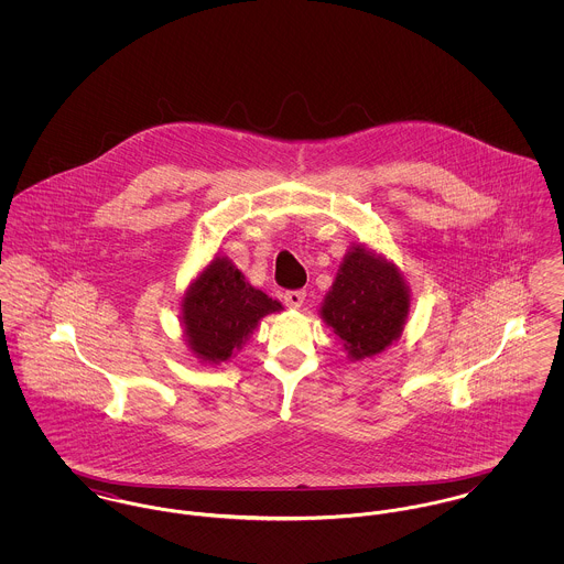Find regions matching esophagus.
Wrapping results in <instances>:
<instances>
[{
    "instance_id": "34e87169",
    "label": "esophagus",
    "mask_w": 564,
    "mask_h": 564,
    "mask_svg": "<svg viewBox=\"0 0 564 564\" xmlns=\"http://www.w3.org/2000/svg\"><path fill=\"white\" fill-rule=\"evenodd\" d=\"M304 300H306V291H302V289H297V291H286V293H284V304H286L289 308H300V306L304 304Z\"/></svg>"
}]
</instances>
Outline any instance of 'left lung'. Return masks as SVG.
<instances>
[{
    "instance_id": "1",
    "label": "left lung",
    "mask_w": 564,
    "mask_h": 564,
    "mask_svg": "<svg viewBox=\"0 0 564 564\" xmlns=\"http://www.w3.org/2000/svg\"><path fill=\"white\" fill-rule=\"evenodd\" d=\"M408 304V291L395 267L365 247H354L325 297L322 315L349 356L358 360L380 354L402 334Z\"/></svg>"
}]
</instances>
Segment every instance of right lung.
<instances>
[{"mask_svg": "<svg viewBox=\"0 0 564 564\" xmlns=\"http://www.w3.org/2000/svg\"><path fill=\"white\" fill-rule=\"evenodd\" d=\"M282 306L245 282L226 258H215L195 280L182 304L191 349L210 362H221L239 349L264 315Z\"/></svg>", "mask_w": 564, "mask_h": 564, "instance_id": "add662e5", "label": "right lung"}]
</instances>
